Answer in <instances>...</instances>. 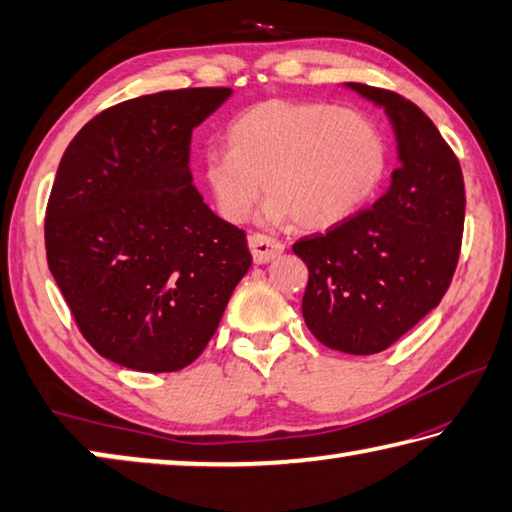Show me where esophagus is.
<instances>
[{
  "instance_id": "1",
  "label": "esophagus",
  "mask_w": 512,
  "mask_h": 512,
  "mask_svg": "<svg viewBox=\"0 0 512 512\" xmlns=\"http://www.w3.org/2000/svg\"><path fill=\"white\" fill-rule=\"evenodd\" d=\"M248 248H250V253H253L255 264H268L271 259L280 257L284 253L282 241L264 237V235H250L248 237Z\"/></svg>"
}]
</instances>
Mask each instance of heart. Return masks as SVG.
I'll use <instances>...</instances> for the list:
<instances>
[{"mask_svg":"<svg viewBox=\"0 0 512 512\" xmlns=\"http://www.w3.org/2000/svg\"><path fill=\"white\" fill-rule=\"evenodd\" d=\"M386 169L388 144L377 121L320 101L255 103L230 121L228 149L203 155L205 183L225 221L244 223L264 189L268 225L296 221L309 232L357 214Z\"/></svg>","mask_w":512,"mask_h":512,"instance_id":"b5f03b06","label":"heart"}]
</instances>
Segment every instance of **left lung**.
<instances>
[{
    "label": "left lung",
    "mask_w": 512,
    "mask_h": 512,
    "mask_svg": "<svg viewBox=\"0 0 512 512\" xmlns=\"http://www.w3.org/2000/svg\"><path fill=\"white\" fill-rule=\"evenodd\" d=\"M345 88L384 108L397 162L370 210L293 244L309 268L302 316L327 348L377 354L440 305L461 253L463 173L433 121L404 97L363 83Z\"/></svg>",
    "instance_id": "left-lung-1"
}]
</instances>
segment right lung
<instances>
[{
  "instance_id": "add662e5",
  "label": "right lung",
  "mask_w": 512,
  "mask_h": 512,
  "mask_svg": "<svg viewBox=\"0 0 512 512\" xmlns=\"http://www.w3.org/2000/svg\"><path fill=\"white\" fill-rule=\"evenodd\" d=\"M232 94L187 88L99 112L51 187L47 264L103 359L176 372L201 357L253 257L244 230L203 203L192 131Z\"/></svg>"
}]
</instances>
